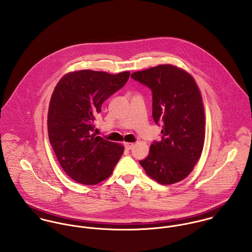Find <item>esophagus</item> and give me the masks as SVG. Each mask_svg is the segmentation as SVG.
Returning a JSON list of instances; mask_svg holds the SVG:
<instances>
[{"label": "esophagus", "instance_id": "34e87169", "mask_svg": "<svg viewBox=\"0 0 252 252\" xmlns=\"http://www.w3.org/2000/svg\"><path fill=\"white\" fill-rule=\"evenodd\" d=\"M124 146H125V148L126 149H131L133 146H134V144L133 143H124Z\"/></svg>", "mask_w": 252, "mask_h": 252}]
</instances>
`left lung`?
I'll return each instance as SVG.
<instances>
[{"instance_id": "obj_1", "label": "left lung", "mask_w": 252, "mask_h": 252, "mask_svg": "<svg viewBox=\"0 0 252 252\" xmlns=\"http://www.w3.org/2000/svg\"><path fill=\"white\" fill-rule=\"evenodd\" d=\"M131 76L152 91V116L164 122L162 141L150 145L140 161L146 175L160 184L183 180L199 161L205 143V108L194 77L174 65H158Z\"/></svg>"}]
</instances>
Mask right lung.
I'll return each instance as SVG.
<instances>
[{
	"instance_id": "right-lung-1",
	"label": "right lung",
	"mask_w": 252,
	"mask_h": 252,
	"mask_svg": "<svg viewBox=\"0 0 252 252\" xmlns=\"http://www.w3.org/2000/svg\"><path fill=\"white\" fill-rule=\"evenodd\" d=\"M129 76V71L80 70L66 73L54 88L47 114L49 142L64 172L78 183L94 185L108 179L124 152L123 145L92 131L104 101Z\"/></svg>"
}]
</instances>
